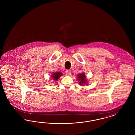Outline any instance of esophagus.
Returning <instances> with one entry per match:
<instances>
[{
  "label": "esophagus",
  "mask_w": 135,
  "mask_h": 135,
  "mask_svg": "<svg viewBox=\"0 0 135 135\" xmlns=\"http://www.w3.org/2000/svg\"><path fill=\"white\" fill-rule=\"evenodd\" d=\"M65 72L66 75H70L71 74V71L70 70H66Z\"/></svg>",
  "instance_id": "1"
}]
</instances>
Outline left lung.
Returning a JSON list of instances; mask_svg holds the SVG:
<instances>
[{"label":"left lung","instance_id":"1","mask_svg":"<svg viewBox=\"0 0 135 135\" xmlns=\"http://www.w3.org/2000/svg\"><path fill=\"white\" fill-rule=\"evenodd\" d=\"M77 77L79 81V84H80L81 85H84V84L86 83V80L85 74H78L77 75Z\"/></svg>","mask_w":135,"mask_h":135}]
</instances>
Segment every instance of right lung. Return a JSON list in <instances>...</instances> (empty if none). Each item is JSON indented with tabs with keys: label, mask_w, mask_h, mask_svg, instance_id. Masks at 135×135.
<instances>
[{
	"label": "right lung",
	"mask_w": 135,
	"mask_h": 135,
	"mask_svg": "<svg viewBox=\"0 0 135 135\" xmlns=\"http://www.w3.org/2000/svg\"><path fill=\"white\" fill-rule=\"evenodd\" d=\"M62 73H61V72H56V73H53L52 74V76L51 77H52V78L55 80H58V79L60 78V77L61 76H62Z\"/></svg>",
	"instance_id": "right-lung-1"
}]
</instances>
